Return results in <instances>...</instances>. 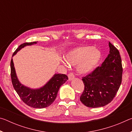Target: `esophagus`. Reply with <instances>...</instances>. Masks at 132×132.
<instances>
[{
    "label": "esophagus",
    "instance_id": "34e87169",
    "mask_svg": "<svg viewBox=\"0 0 132 132\" xmlns=\"http://www.w3.org/2000/svg\"><path fill=\"white\" fill-rule=\"evenodd\" d=\"M68 77H69V80L70 81V80H72L75 79V75L73 73H70L68 75Z\"/></svg>",
    "mask_w": 132,
    "mask_h": 132
}]
</instances>
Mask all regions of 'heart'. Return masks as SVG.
Instances as JSON below:
<instances>
[{"instance_id": "obj_1", "label": "heart", "mask_w": 132, "mask_h": 132, "mask_svg": "<svg viewBox=\"0 0 132 132\" xmlns=\"http://www.w3.org/2000/svg\"><path fill=\"white\" fill-rule=\"evenodd\" d=\"M102 57L99 50L91 46H80L73 49L66 55L64 59L71 65H76L80 75L92 73L98 66Z\"/></svg>"}]
</instances>
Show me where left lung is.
Instances as JSON below:
<instances>
[{
  "label": "left lung",
  "instance_id": "1",
  "mask_svg": "<svg viewBox=\"0 0 132 132\" xmlns=\"http://www.w3.org/2000/svg\"><path fill=\"white\" fill-rule=\"evenodd\" d=\"M109 53L101 66L82 79L84 90L80 99L89 108L108 104L121 84L123 69L119 52L109 42Z\"/></svg>",
  "mask_w": 132,
  "mask_h": 132
}]
</instances>
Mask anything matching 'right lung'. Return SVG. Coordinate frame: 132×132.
<instances>
[{"mask_svg": "<svg viewBox=\"0 0 132 132\" xmlns=\"http://www.w3.org/2000/svg\"><path fill=\"white\" fill-rule=\"evenodd\" d=\"M37 42H26L20 45L13 53V56L24 46L32 45ZM10 68L11 79L14 90L24 103L34 108H44L51 105L56 98L60 87L68 80L66 75L55 74L43 87L33 89L24 86L18 80L12 58Z\"/></svg>", "mask_w": 132, "mask_h": 132, "instance_id": "add662e5", "label": "right lung"}]
</instances>
